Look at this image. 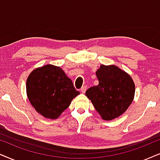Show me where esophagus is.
I'll return each instance as SVG.
<instances>
[{
	"instance_id": "esophagus-1",
	"label": "esophagus",
	"mask_w": 160,
	"mask_h": 160,
	"mask_svg": "<svg viewBox=\"0 0 160 160\" xmlns=\"http://www.w3.org/2000/svg\"><path fill=\"white\" fill-rule=\"evenodd\" d=\"M86 88H87V86H83L81 88H80V91H81L82 93H84L85 92H86Z\"/></svg>"
}]
</instances>
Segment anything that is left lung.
<instances>
[{"mask_svg": "<svg viewBox=\"0 0 160 160\" xmlns=\"http://www.w3.org/2000/svg\"><path fill=\"white\" fill-rule=\"evenodd\" d=\"M99 85L86 91L102 119L110 121L118 118L133 101L135 86L127 72L116 66L101 65L96 72Z\"/></svg>", "mask_w": 160, "mask_h": 160, "instance_id": "obj_1", "label": "left lung"}]
</instances>
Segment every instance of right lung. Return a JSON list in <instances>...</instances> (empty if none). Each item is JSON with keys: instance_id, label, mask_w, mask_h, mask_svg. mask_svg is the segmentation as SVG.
<instances>
[{"instance_id": "add662e5", "label": "right lung", "mask_w": 160, "mask_h": 160, "mask_svg": "<svg viewBox=\"0 0 160 160\" xmlns=\"http://www.w3.org/2000/svg\"><path fill=\"white\" fill-rule=\"evenodd\" d=\"M31 105L47 118H58L80 92L59 67L48 64L34 69L26 82Z\"/></svg>"}]
</instances>
